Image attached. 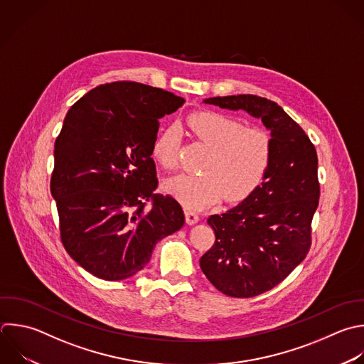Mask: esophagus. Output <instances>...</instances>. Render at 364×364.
<instances>
[{
  "label": "esophagus",
  "instance_id": "34e87169",
  "mask_svg": "<svg viewBox=\"0 0 364 364\" xmlns=\"http://www.w3.org/2000/svg\"><path fill=\"white\" fill-rule=\"evenodd\" d=\"M185 218H186V223L188 225H195L199 222V215L191 209L185 210Z\"/></svg>",
  "mask_w": 364,
  "mask_h": 364
}]
</instances>
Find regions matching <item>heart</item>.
<instances>
[{"label": "heart", "mask_w": 364, "mask_h": 364, "mask_svg": "<svg viewBox=\"0 0 364 364\" xmlns=\"http://www.w3.org/2000/svg\"><path fill=\"white\" fill-rule=\"evenodd\" d=\"M192 134L208 148L200 175L181 173L169 178L164 188L188 209H202L220 200L239 202L252 195L264 181L273 159L270 136L220 112L200 111L188 118ZM182 131L169 125L156 136L152 155L166 169L179 161Z\"/></svg>", "instance_id": "b5f03b06"}]
</instances>
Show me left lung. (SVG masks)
Here are the masks:
<instances>
[{
	"instance_id": "obj_1",
	"label": "left lung",
	"mask_w": 364,
	"mask_h": 364,
	"mask_svg": "<svg viewBox=\"0 0 364 364\" xmlns=\"http://www.w3.org/2000/svg\"><path fill=\"white\" fill-rule=\"evenodd\" d=\"M203 102L245 111L270 131L273 159L264 181L237 206L208 218L216 240L200 257L202 272L219 291L253 297L286 279L310 249L320 196L317 154L304 131L270 100L247 94Z\"/></svg>"
}]
</instances>
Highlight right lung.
<instances>
[{
  "label": "right lung",
  "instance_id": "right-lung-1",
  "mask_svg": "<svg viewBox=\"0 0 364 364\" xmlns=\"http://www.w3.org/2000/svg\"><path fill=\"white\" fill-rule=\"evenodd\" d=\"M183 102L161 88L119 81L91 90L68 111L55 141L51 195L63 245L91 274L111 282L136 274L155 245L183 226L181 205L154 195L151 158L158 119Z\"/></svg>",
  "mask_w": 364,
  "mask_h": 364
}]
</instances>
